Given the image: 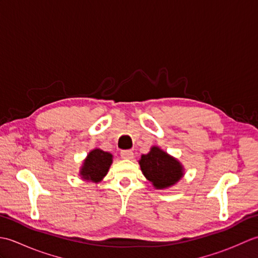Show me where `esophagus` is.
Listing matches in <instances>:
<instances>
[{
  "label": "esophagus",
  "mask_w": 258,
  "mask_h": 258,
  "mask_svg": "<svg viewBox=\"0 0 258 258\" xmlns=\"http://www.w3.org/2000/svg\"><path fill=\"white\" fill-rule=\"evenodd\" d=\"M120 156H122L124 160H131V158H133L134 153L131 150H123L120 152Z\"/></svg>",
  "instance_id": "obj_1"
}]
</instances>
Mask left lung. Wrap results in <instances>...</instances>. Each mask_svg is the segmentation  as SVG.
Instances as JSON below:
<instances>
[{
	"mask_svg": "<svg viewBox=\"0 0 258 258\" xmlns=\"http://www.w3.org/2000/svg\"><path fill=\"white\" fill-rule=\"evenodd\" d=\"M140 165L144 176L156 188L169 187L183 176V167L179 162L155 146L152 147L149 154L142 155Z\"/></svg>",
	"mask_w": 258,
	"mask_h": 258,
	"instance_id": "1",
	"label": "left lung"
}]
</instances>
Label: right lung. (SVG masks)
<instances>
[{"mask_svg": "<svg viewBox=\"0 0 258 258\" xmlns=\"http://www.w3.org/2000/svg\"><path fill=\"white\" fill-rule=\"evenodd\" d=\"M111 164L112 154L100 149H95L89 153L80 174L84 179L97 183L107 174Z\"/></svg>", "mask_w": 258, "mask_h": 258, "instance_id": "obj_1", "label": "right lung"}]
</instances>
